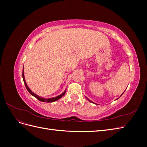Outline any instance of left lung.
<instances>
[{
    "instance_id": "obj_1",
    "label": "left lung",
    "mask_w": 147,
    "mask_h": 147,
    "mask_svg": "<svg viewBox=\"0 0 147 147\" xmlns=\"http://www.w3.org/2000/svg\"><path fill=\"white\" fill-rule=\"evenodd\" d=\"M122 94H121V95H122ZM88 100H89V99H88ZM89 101H90V102H92V101H91L90 100H89Z\"/></svg>"
}]
</instances>
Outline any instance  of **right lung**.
<instances>
[{
    "label": "right lung",
    "mask_w": 147,
    "mask_h": 147,
    "mask_svg": "<svg viewBox=\"0 0 147 147\" xmlns=\"http://www.w3.org/2000/svg\"><path fill=\"white\" fill-rule=\"evenodd\" d=\"M23 78L24 83V84H25V86H26V89H27V90L29 91V92L30 93V94L31 95H32V96H34L35 97H36V98H37L38 100H39L40 101L45 102H55V101H56V100H57L58 99H59L61 98V97H63V96L65 94V91L63 93V94H61V95H59V96H57V97H53V98H50V99H44V98H42V97H39V96H37V94H34V93L33 92L31 91L30 89L29 88V87L28 86L27 84H26V83L25 79H24V68H23Z\"/></svg>",
    "instance_id": "add662e5"
}]
</instances>
